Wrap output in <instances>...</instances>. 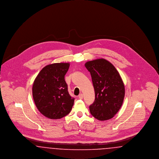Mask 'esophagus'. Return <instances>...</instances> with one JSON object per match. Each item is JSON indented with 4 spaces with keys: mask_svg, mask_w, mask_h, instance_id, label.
<instances>
[{
    "mask_svg": "<svg viewBox=\"0 0 159 159\" xmlns=\"http://www.w3.org/2000/svg\"><path fill=\"white\" fill-rule=\"evenodd\" d=\"M78 97H79V98L80 99H83V94L82 93H80V94H79V95L78 96Z\"/></svg>",
    "mask_w": 159,
    "mask_h": 159,
    "instance_id": "esophagus-1",
    "label": "esophagus"
}]
</instances>
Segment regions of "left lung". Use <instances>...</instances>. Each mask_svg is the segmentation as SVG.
Returning <instances> with one entry per match:
<instances>
[{
  "instance_id": "obj_1",
  "label": "left lung",
  "mask_w": 159,
  "mask_h": 159,
  "mask_svg": "<svg viewBox=\"0 0 159 159\" xmlns=\"http://www.w3.org/2000/svg\"><path fill=\"white\" fill-rule=\"evenodd\" d=\"M90 72L95 98L89 106L91 114L99 120L113 118L121 108L125 86L113 65L103 58L88 61L84 64Z\"/></svg>"
}]
</instances>
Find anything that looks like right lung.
<instances>
[{
  "mask_svg": "<svg viewBox=\"0 0 159 159\" xmlns=\"http://www.w3.org/2000/svg\"><path fill=\"white\" fill-rule=\"evenodd\" d=\"M69 63H54L42 68L33 84L32 93L38 110L51 119H59L71 110L75 98L68 93L64 76Z\"/></svg>",
  "mask_w": 159,
  "mask_h": 159,
  "instance_id": "add662e5",
  "label": "right lung"
}]
</instances>
